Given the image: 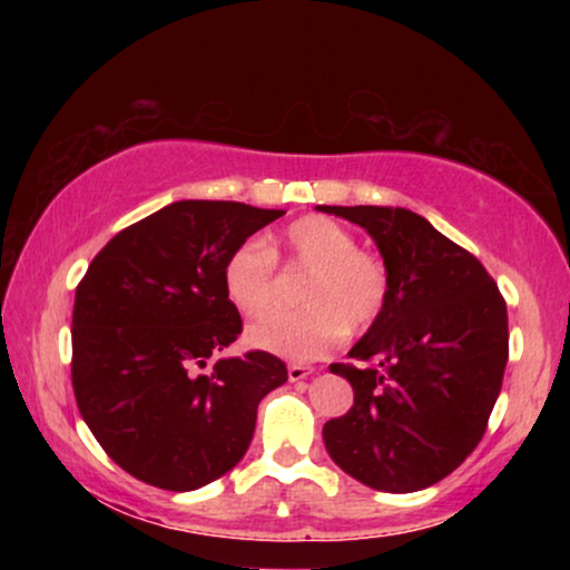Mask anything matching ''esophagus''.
Listing matches in <instances>:
<instances>
[{"mask_svg":"<svg viewBox=\"0 0 570 570\" xmlns=\"http://www.w3.org/2000/svg\"><path fill=\"white\" fill-rule=\"evenodd\" d=\"M314 373H316L314 365H306V363H291V365H287V379H291V381L308 379V376H314Z\"/></svg>","mask_w":570,"mask_h":570,"instance_id":"obj_1","label":"esophagus"}]
</instances>
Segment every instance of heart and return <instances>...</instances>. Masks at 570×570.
I'll return each instance as SVG.
<instances>
[{
  "mask_svg": "<svg viewBox=\"0 0 570 570\" xmlns=\"http://www.w3.org/2000/svg\"><path fill=\"white\" fill-rule=\"evenodd\" d=\"M275 256L303 272L298 311H269L252 322L246 337L254 347L316 361L345 340L379 322L389 301V269L381 256L357 248L355 233L324 215H306L287 225L267 248L246 240L223 264V291L240 314H259L277 301Z\"/></svg>",
  "mask_w": 570,
  "mask_h": 570,
  "instance_id": "1",
  "label": "heart"
}]
</instances>
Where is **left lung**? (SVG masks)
<instances>
[{
	"instance_id": "8db88e82",
	"label": "left lung",
	"mask_w": 570,
	"mask_h": 570,
	"mask_svg": "<svg viewBox=\"0 0 570 570\" xmlns=\"http://www.w3.org/2000/svg\"><path fill=\"white\" fill-rule=\"evenodd\" d=\"M361 225L389 269L379 322L332 373L355 392L324 425L334 464L384 493L446 478L482 441L509 361V314L488 269L404 207H318Z\"/></svg>"
}]
</instances>
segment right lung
I'll list each match as a JSON object with an SVG mask.
<instances>
[{
	"label": "right lung",
	"mask_w": 570,
	"mask_h": 570,
	"mask_svg": "<svg viewBox=\"0 0 570 570\" xmlns=\"http://www.w3.org/2000/svg\"><path fill=\"white\" fill-rule=\"evenodd\" d=\"M279 215L244 202H174L116 233L77 285L75 400L131 478L186 493L244 459L256 407L287 381L285 363L252 350L202 368L244 330L223 291L225 259Z\"/></svg>",
	"instance_id": "1"
}]
</instances>
